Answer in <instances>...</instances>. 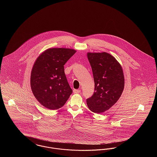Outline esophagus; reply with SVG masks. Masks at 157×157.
Returning a JSON list of instances; mask_svg holds the SVG:
<instances>
[{
    "instance_id": "esophagus-1",
    "label": "esophagus",
    "mask_w": 157,
    "mask_h": 157,
    "mask_svg": "<svg viewBox=\"0 0 157 157\" xmlns=\"http://www.w3.org/2000/svg\"><path fill=\"white\" fill-rule=\"evenodd\" d=\"M80 92H81V90H74V94H78V93H80Z\"/></svg>"
}]
</instances>
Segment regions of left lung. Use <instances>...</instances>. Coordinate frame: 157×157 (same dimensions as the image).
I'll return each instance as SVG.
<instances>
[{
    "label": "left lung",
    "mask_w": 157,
    "mask_h": 157,
    "mask_svg": "<svg viewBox=\"0 0 157 157\" xmlns=\"http://www.w3.org/2000/svg\"><path fill=\"white\" fill-rule=\"evenodd\" d=\"M95 82L94 95L86 99L90 110L101 113L115 104L124 88L122 68L117 59L108 53H87Z\"/></svg>",
    "instance_id": "1"
}]
</instances>
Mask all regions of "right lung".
<instances>
[{"label": "right lung", "instance_id": "obj_1", "mask_svg": "<svg viewBox=\"0 0 157 157\" xmlns=\"http://www.w3.org/2000/svg\"><path fill=\"white\" fill-rule=\"evenodd\" d=\"M75 52L72 49L50 48L36 60L31 72L30 86L35 97L45 108L59 109L72 94L64 65Z\"/></svg>", "mask_w": 157, "mask_h": 157}]
</instances>
